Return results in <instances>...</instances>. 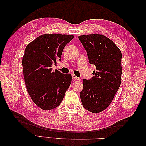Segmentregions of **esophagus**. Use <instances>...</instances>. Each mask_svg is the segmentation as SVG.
<instances>
[{
  "instance_id": "obj_1",
  "label": "esophagus",
  "mask_w": 146,
  "mask_h": 146,
  "mask_svg": "<svg viewBox=\"0 0 146 146\" xmlns=\"http://www.w3.org/2000/svg\"><path fill=\"white\" fill-rule=\"evenodd\" d=\"M72 78L75 79V80H80V78L78 77H77V76H75L74 74L72 75Z\"/></svg>"
}]
</instances>
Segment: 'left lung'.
<instances>
[{
  "label": "left lung",
  "instance_id": "left-lung-1",
  "mask_svg": "<svg viewBox=\"0 0 146 146\" xmlns=\"http://www.w3.org/2000/svg\"><path fill=\"white\" fill-rule=\"evenodd\" d=\"M87 52L90 63L96 67L90 80L83 79L80 93L86 110L97 113L107 108L114 98L121 83L122 54L111 39L100 34L78 36Z\"/></svg>",
  "mask_w": 146,
  "mask_h": 146
}]
</instances>
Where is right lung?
Masks as SVG:
<instances>
[{"mask_svg": "<svg viewBox=\"0 0 146 146\" xmlns=\"http://www.w3.org/2000/svg\"><path fill=\"white\" fill-rule=\"evenodd\" d=\"M73 38L70 35L44 34L26 46L23 58L25 86L33 102L44 110L59 106L71 84V75L54 72L52 65L61 60L63 48Z\"/></svg>", "mask_w": 146, "mask_h": 146, "instance_id": "1", "label": "right lung"}]
</instances>
